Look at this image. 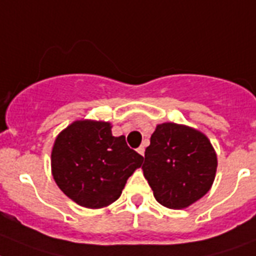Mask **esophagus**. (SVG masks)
Wrapping results in <instances>:
<instances>
[{
	"instance_id": "obj_1",
	"label": "esophagus",
	"mask_w": 256,
	"mask_h": 256,
	"mask_svg": "<svg viewBox=\"0 0 256 256\" xmlns=\"http://www.w3.org/2000/svg\"><path fill=\"white\" fill-rule=\"evenodd\" d=\"M137 152H138V153H140L141 156H144V154H145V148L140 146V148H138V149H137Z\"/></svg>"
}]
</instances>
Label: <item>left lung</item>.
<instances>
[{
  "instance_id": "8db88e82",
  "label": "left lung",
  "mask_w": 256,
  "mask_h": 256,
  "mask_svg": "<svg viewBox=\"0 0 256 256\" xmlns=\"http://www.w3.org/2000/svg\"><path fill=\"white\" fill-rule=\"evenodd\" d=\"M217 156L204 133L175 123L158 124L145 150L144 176L160 204L183 209L202 199L216 176Z\"/></svg>"
}]
</instances>
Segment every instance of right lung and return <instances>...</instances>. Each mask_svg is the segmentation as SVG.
<instances>
[{"instance_id": "obj_1", "label": "right lung", "mask_w": 256, "mask_h": 256, "mask_svg": "<svg viewBox=\"0 0 256 256\" xmlns=\"http://www.w3.org/2000/svg\"><path fill=\"white\" fill-rule=\"evenodd\" d=\"M126 137L112 136L107 122L77 120L56 137L52 175L65 195L85 208H103L118 200L126 179L142 164Z\"/></svg>"}]
</instances>
